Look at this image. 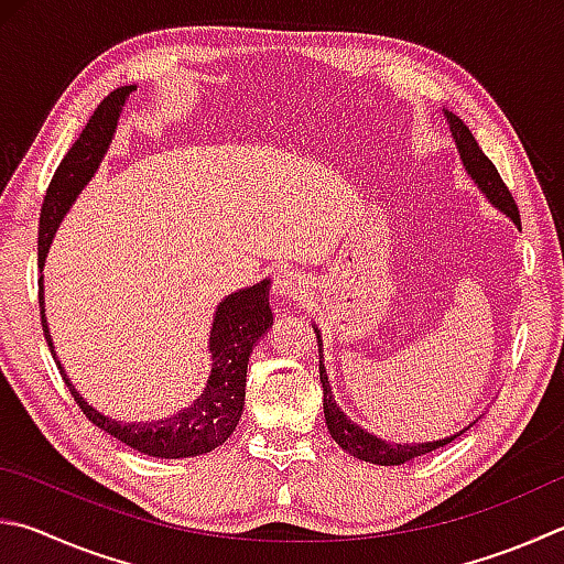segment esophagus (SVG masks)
<instances>
[{
  "instance_id": "obj_1",
  "label": "esophagus",
  "mask_w": 564,
  "mask_h": 564,
  "mask_svg": "<svg viewBox=\"0 0 564 564\" xmlns=\"http://www.w3.org/2000/svg\"><path fill=\"white\" fill-rule=\"evenodd\" d=\"M305 291H308V281L301 273L281 271L279 279H275V293L283 295V299H301Z\"/></svg>"
}]
</instances>
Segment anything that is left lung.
Returning a JSON list of instances; mask_svg holds the SVG:
<instances>
[{"mask_svg":"<svg viewBox=\"0 0 564 564\" xmlns=\"http://www.w3.org/2000/svg\"><path fill=\"white\" fill-rule=\"evenodd\" d=\"M444 116L448 120V128H452V135L456 140V148L460 152V162H464L466 172L478 184V189L486 194V199L498 207L500 212L506 214V217L513 219L516 227L520 229V214H518V204L513 199V194L508 192L506 182L500 180L498 170L494 162H490L484 150L478 148L476 138L470 135V130L464 126V120L454 112L444 110ZM317 333V343H321V352H323V340H321V330L315 327ZM321 382H323V412H325V424H327V432L335 438V444L345 448L347 454L360 458V460H370V464H380V466H402L406 460H414L419 456H424L429 452H436V448H442L446 444H452L456 436H460L466 432V429H460V432L452 434V436H444V438H436V442H419V444H397V442H387V438H380L367 432L360 424H355L350 416H347L340 406H337L335 397L330 392V382H327V375H325V367L321 362Z\"/></svg>","mask_w":564,"mask_h":564,"instance_id":"obj_1","label":"left lung"}]
</instances>
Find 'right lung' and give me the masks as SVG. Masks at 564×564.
<instances>
[{
  "label": "right lung",
  "mask_w": 564,
  "mask_h": 564,
  "mask_svg": "<svg viewBox=\"0 0 564 564\" xmlns=\"http://www.w3.org/2000/svg\"><path fill=\"white\" fill-rule=\"evenodd\" d=\"M138 86H120L110 96L100 100L94 116L86 122L84 132L70 145L66 158L61 160L54 180H51L44 204H41L39 219V269L44 271L46 253L54 241L61 219L66 217L70 204L76 202L80 189L86 187L90 177L96 175L100 160L106 158L108 145L112 142L118 128L120 110L126 106L128 96ZM269 279L261 283L249 285L224 299L217 311H214L212 330H209V360L212 370L204 384L202 394L182 406L180 412L165 419H152V422H116L98 409L90 406L84 397L76 392L70 384L68 375L61 367L54 343H51L46 311H44V275L39 279V308H41V325H44V337L48 350L54 355L61 377L74 394L80 412L88 416L98 429L118 438L135 452L155 458H189L209 454L221 446L237 429L243 397H247V367L253 352V345L261 340L273 323V313L269 308Z\"/></svg>",
  "instance_id": "add662e5"
}]
</instances>
